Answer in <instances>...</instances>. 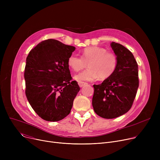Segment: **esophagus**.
<instances>
[{
	"mask_svg": "<svg viewBox=\"0 0 160 160\" xmlns=\"http://www.w3.org/2000/svg\"><path fill=\"white\" fill-rule=\"evenodd\" d=\"M78 85H79V86H80V88H82V87H83V86H84L85 85L87 84V83L83 82H78Z\"/></svg>",
	"mask_w": 160,
	"mask_h": 160,
	"instance_id": "esophagus-1",
	"label": "esophagus"
}]
</instances>
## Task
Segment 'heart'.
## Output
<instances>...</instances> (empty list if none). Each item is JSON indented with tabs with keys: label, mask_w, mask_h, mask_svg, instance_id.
<instances>
[{
	"label": "heart",
	"mask_w": 160,
	"mask_h": 160,
	"mask_svg": "<svg viewBox=\"0 0 160 160\" xmlns=\"http://www.w3.org/2000/svg\"><path fill=\"white\" fill-rule=\"evenodd\" d=\"M81 57L71 54L67 60V64L74 71L78 72L87 66L89 68L74 76L79 81H93L98 77L108 78L113 74L117 66V58L115 54L108 52L105 48L91 47L83 49Z\"/></svg>",
	"instance_id": "b5f03b06"
}]
</instances>
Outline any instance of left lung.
Here are the masks:
<instances>
[{
  "label": "left lung",
  "instance_id": "1",
  "mask_svg": "<svg viewBox=\"0 0 160 160\" xmlns=\"http://www.w3.org/2000/svg\"><path fill=\"white\" fill-rule=\"evenodd\" d=\"M117 58L113 74L102 83L93 85L92 99L95 112L104 119H114L128 112L139 87L138 65L132 53L123 45L112 42Z\"/></svg>",
  "mask_w": 160,
  "mask_h": 160
}]
</instances>
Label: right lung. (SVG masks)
Returning <instances> with one entry per match:
<instances>
[{"label": "right lung", "mask_w": 160, "mask_h": 160, "mask_svg": "<svg viewBox=\"0 0 160 160\" xmlns=\"http://www.w3.org/2000/svg\"><path fill=\"white\" fill-rule=\"evenodd\" d=\"M56 39H47L30 50L24 69L28 101L35 112L47 121L68 115L80 91L72 81L67 60L75 50Z\"/></svg>", "instance_id": "obj_1"}]
</instances>
